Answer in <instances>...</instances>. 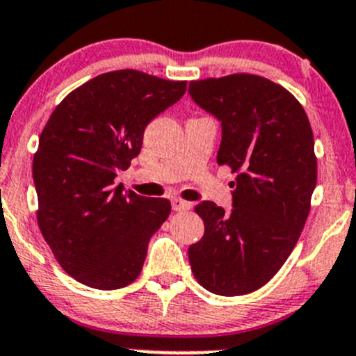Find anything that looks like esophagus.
<instances>
[{
    "label": "esophagus",
    "mask_w": 356,
    "mask_h": 356,
    "mask_svg": "<svg viewBox=\"0 0 356 356\" xmlns=\"http://www.w3.org/2000/svg\"><path fill=\"white\" fill-rule=\"evenodd\" d=\"M171 205H173L175 212H183V210H190V207H192V204H190V202L181 200V198H173Z\"/></svg>",
    "instance_id": "esophagus-1"
}]
</instances>
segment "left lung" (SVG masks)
<instances>
[{
	"instance_id": "left-lung-1",
	"label": "left lung",
	"mask_w": 356,
	"mask_h": 356,
	"mask_svg": "<svg viewBox=\"0 0 356 356\" xmlns=\"http://www.w3.org/2000/svg\"><path fill=\"white\" fill-rule=\"evenodd\" d=\"M188 93L220 122L217 163L238 175L231 212L195 207L205 232L190 265L209 292L244 296L275 277L300 238L317 181L314 136L297 98L263 76L200 79Z\"/></svg>"
}]
</instances>
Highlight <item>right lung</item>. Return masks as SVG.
<instances>
[{"mask_svg": "<svg viewBox=\"0 0 356 356\" xmlns=\"http://www.w3.org/2000/svg\"><path fill=\"white\" fill-rule=\"evenodd\" d=\"M186 81L110 71L71 91L45 124L33 156L37 222L63 270L98 290L132 284L168 198L113 186L140 152L147 124L185 95Z\"/></svg>", "mask_w": 356, "mask_h": 356, "instance_id": "add662e5", "label": "right lung"}]
</instances>
